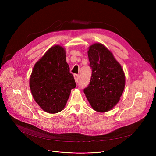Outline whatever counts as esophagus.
<instances>
[{
  "label": "esophagus",
  "instance_id": "obj_1",
  "mask_svg": "<svg viewBox=\"0 0 156 156\" xmlns=\"http://www.w3.org/2000/svg\"><path fill=\"white\" fill-rule=\"evenodd\" d=\"M78 77H79V76L78 75H74V78H75V80L76 83L78 82V79H79Z\"/></svg>",
  "mask_w": 156,
  "mask_h": 156
}]
</instances>
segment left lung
Segmentation results:
<instances>
[{
    "label": "left lung",
    "mask_w": 156,
    "mask_h": 156,
    "mask_svg": "<svg viewBox=\"0 0 156 156\" xmlns=\"http://www.w3.org/2000/svg\"><path fill=\"white\" fill-rule=\"evenodd\" d=\"M88 56L92 73L83 92L94 110L108 112L118 103L124 91L125 73L112 53L101 43L88 47Z\"/></svg>",
    "instance_id": "1"
}]
</instances>
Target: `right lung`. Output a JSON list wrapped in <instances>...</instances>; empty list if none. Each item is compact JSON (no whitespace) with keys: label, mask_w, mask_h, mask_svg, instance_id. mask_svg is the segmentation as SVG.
<instances>
[{"label":"right lung","mask_w":156,"mask_h":156,"mask_svg":"<svg viewBox=\"0 0 156 156\" xmlns=\"http://www.w3.org/2000/svg\"><path fill=\"white\" fill-rule=\"evenodd\" d=\"M64 47H51L36 62L30 78V88L35 102L44 111H62L76 83L69 72Z\"/></svg>","instance_id":"1"}]
</instances>
